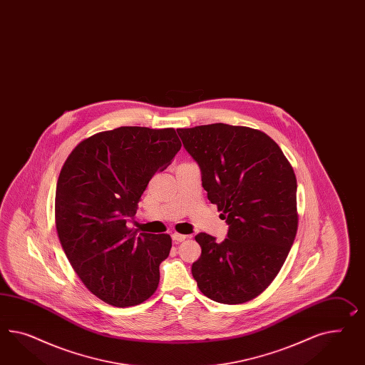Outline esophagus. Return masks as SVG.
<instances>
[{
  "label": "esophagus",
  "instance_id": "34e87169",
  "mask_svg": "<svg viewBox=\"0 0 365 365\" xmlns=\"http://www.w3.org/2000/svg\"><path fill=\"white\" fill-rule=\"evenodd\" d=\"M171 237H173V240H174L175 243H180V242H183V240L187 239L186 235H182V234H178V232H174V234L171 235Z\"/></svg>",
  "mask_w": 365,
  "mask_h": 365
}]
</instances>
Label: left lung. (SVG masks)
I'll return each mask as SVG.
<instances>
[{"mask_svg":"<svg viewBox=\"0 0 365 365\" xmlns=\"http://www.w3.org/2000/svg\"><path fill=\"white\" fill-rule=\"evenodd\" d=\"M202 173L208 200L222 211L227 237L200 232L202 255L191 272L200 292L223 304L260 295L284 264L297 231L296 177L267 134L212 123L177 128Z\"/></svg>","mask_w":365,"mask_h":365,"instance_id":"left-lung-1","label":"left lung"}]
</instances>
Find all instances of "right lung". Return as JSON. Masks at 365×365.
Segmentation results:
<instances>
[{"mask_svg": "<svg viewBox=\"0 0 365 365\" xmlns=\"http://www.w3.org/2000/svg\"><path fill=\"white\" fill-rule=\"evenodd\" d=\"M174 128L102 131L70 153L56 190V227L70 264L91 294L115 307L137 306L159 284L168 234L130 230L154 174L180 150Z\"/></svg>", "mask_w": 365, "mask_h": 365, "instance_id": "1", "label": "right lung"}]
</instances>
